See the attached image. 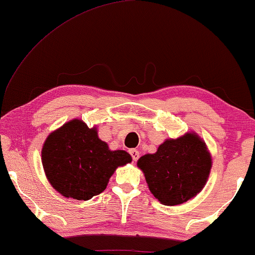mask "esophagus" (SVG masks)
Instances as JSON below:
<instances>
[{
    "label": "esophagus",
    "instance_id": "obj_1",
    "mask_svg": "<svg viewBox=\"0 0 255 255\" xmlns=\"http://www.w3.org/2000/svg\"><path fill=\"white\" fill-rule=\"evenodd\" d=\"M130 154L132 156V160H133V161H137V160L139 159V154H140V153H139L138 149L132 148V149H130Z\"/></svg>",
    "mask_w": 255,
    "mask_h": 255
}]
</instances>
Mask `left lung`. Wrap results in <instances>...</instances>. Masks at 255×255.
Listing matches in <instances>:
<instances>
[{
    "instance_id": "1",
    "label": "left lung",
    "mask_w": 255,
    "mask_h": 255,
    "mask_svg": "<svg viewBox=\"0 0 255 255\" xmlns=\"http://www.w3.org/2000/svg\"><path fill=\"white\" fill-rule=\"evenodd\" d=\"M137 165L145 174L154 197L165 205H177L194 197L207 182L211 156L195 133L168 139L154 154H145Z\"/></svg>"
}]
</instances>
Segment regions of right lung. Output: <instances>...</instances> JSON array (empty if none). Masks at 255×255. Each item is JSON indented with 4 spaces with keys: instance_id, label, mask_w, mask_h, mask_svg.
Returning <instances> with one entry per match:
<instances>
[{
    "instance_id": "1",
    "label": "right lung",
    "mask_w": 255,
    "mask_h": 255,
    "mask_svg": "<svg viewBox=\"0 0 255 255\" xmlns=\"http://www.w3.org/2000/svg\"><path fill=\"white\" fill-rule=\"evenodd\" d=\"M48 181L62 196L88 201L102 193L118 166L132 161L125 151H110L95 128L80 120L48 135L41 151Z\"/></svg>"
}]
</instances>
